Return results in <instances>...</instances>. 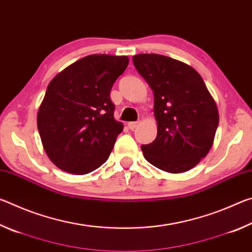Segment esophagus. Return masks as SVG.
Returning <instances> with one entry per match:
<instances>
[{
    "label": "esophagus",
    "mask_w": 252,
    "mask_h": 252,
    "mask_svg": "<svg viewBox=\"0 0 252 252\" xmlns=\"http://www.w3.org/2000/svg\"><path fill=\"white\" fill-rule=\"evenodd\" d=\"M140 121H135V122H129L127 123V126H129V129H131V130H134V129H136V127H138L139 126H140Z\"/></svg>",
    "instance_id": "obj_1"
}]
</instances>
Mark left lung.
Returning a JSON list of instances; mask_svg holds the SVG:
<instances>
[{
	"mask_svg": "<svg viewBox=\"0 0 252 252\" xmlns=\"http://www.w3.org/2000/svg\"><path fill=\"white\" fill-rule=\"evenodd\" d=\"M135 69L155 94L157 138L141 147L148 162L169 173L195 167L213 144L218 106L192 66L161 54H136Z\"/></svg>",
	"mask_w": 252,
	"mask_h": 252,
	"instance_id": "1",
	"label": "left lung"
}]
</instances>
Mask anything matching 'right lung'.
<instances>
[{
	"mask_svg": "<svg viewBox=\"0 0 252 252\" xmlns=\"http://www.w3.org/2000/svg\"><path fill=\"white\" fill-rule=\"evenodd\" d=\"M127 64L126 55L92 54L51 80L36 122L46 156L59 169L81 176L109 159L123 130L110 92Z\"/></svg>",
	"mask_w": 252,
	"mask_h": 252,
	"instance_id": "right-lung-1",
	"label": "right lung"
}]
</instances>
